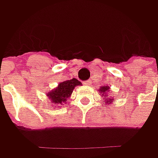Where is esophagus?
Returning a JSON list of instances; mask_svg holds the SVG:
<instances>
[{"mask_svg": "<svg viewBox=\"0 0 158 158\" xmlns=\"http://www.w3.org/2000/svg\"><path fill=\"white\" fill-rule=\"evenodd\" d=\"M83 83H84L85 85H87V86H89V85L91 84V81H90V80H87V81H84Z\"/></svg>", "mask_w": 158, "mask_h": 158, "instance_id": "esophagus-1", "label": "esophagus"}]
</instances>
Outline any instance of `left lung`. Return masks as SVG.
Segmentation results:
<instances>
[{
    "instance_id": "1",
    "label": "left lung",
    "mask_w": 158,
    "mask_h": 158,
    "mask_svg": "<svg viewBox=\"0 0 158 158\" xmlns=\"http://www.w3.org/2000/svg\"><path fill=\"white\" fill-rule=\"evenodd\" d=\"M107 90H108V87H107V86H105V87H103V88H101L100 89H99V91H100L101 93H102V92H104V93H105V91H107ZM111 102H112V99H109V101H107V102H106V103H111Z\"/></svg>"
}]
</instances>
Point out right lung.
<instances>
[{
	"mask_svg": "<svg viewBox=\"0 0 158 158\" xmlns=\"http://www.w3.org/2000/svg\"><path fill=\"white\" fill-rule=\"evenodd\" d=\"M79 84H81V82L76 78L60 82L57 88L53 89L51 92H49L47 96L52 99L54 104L62 105L63 104L62 102L67 101V98H69V97L71 95L73 89H75L76 86L79 85Z\"/></svg>",
	"mask_w": 158,
	"mask_h": 158,
	"instance_id": "right-lung-1",
	"label": "right lung"
}]
</instances>
